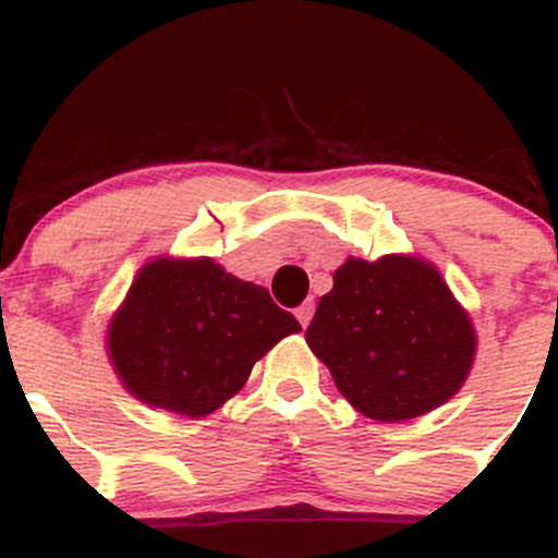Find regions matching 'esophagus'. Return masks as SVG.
Here are the masks:
<instances>
[{"instance_id": "1", "label": "esophagus", "mask_w": 558, "mask_h": 558, "mask_svg": "<svg viewBox=\"0 0 558 558\" xmlns=\"http://www.w3.org/2000/svg\"><path fill=\"white\" fill-rule=\"evenodd\" d=\"M313 311H316V305H313L311 300H307V302H302V305L296 307V318H300V324H302V327H307V324H311V318H313Z\"/></svg>"}]
</instances>
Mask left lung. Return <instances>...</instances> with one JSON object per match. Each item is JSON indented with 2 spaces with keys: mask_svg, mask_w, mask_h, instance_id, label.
<instances>
[{
  "mask_svg": "<svg viewBox=\"0 0 558 558\" xmlns=\"http://www.w3.org/2000/svg\"><path fill=\"white\" fill-rule=\"evenodd\" d=\"M360 414L403 423L447 403L472 371L477 335L434 264L345 258L305 329Z\"/></svg>",
  "mask_w": 558,
  "mask_h": 558,
  "instance_id": "1",
  "label": "left lung"
}]
</instances>
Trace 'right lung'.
<instances>
[{
  "label": "right lung",
  "mask_w": 558,
  "mask_h": 558,
  "mask_svg": "<svg viewBox=\"0 0 558 558\" xmlns=\"http://www.w3.org/2000/svg\"><path fill=\"white\" fill-rule=\"evenodd\" d=\"M300 329L264 286L213 258L166 256L135 275L108 327V356L138 400L207 416L245 387L256 360Z\"/></svg>",
  "instance_id": "add662e5"
}]
</instances>
